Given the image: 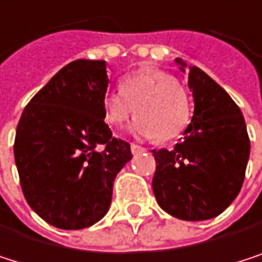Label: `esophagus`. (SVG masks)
I'll return each instance as SVG.
<instances>
[{
  "label": "esophagus",
  "instance_id": "34e87169",
  "mask_svg": "<svg viewBox=\"0 0 262 262\" xmlns=\"http://www.w3.org/2000/svg\"><path fill=\"white\" fill-rule=\"evenodd\" d=\"M130 150H132V154H134V155H138V154L146 152V149H144V147H141V146H138V144H130Z\"/></svg>",
  "mask_w": 262,
  "mask_h": 262
}]
</instances>
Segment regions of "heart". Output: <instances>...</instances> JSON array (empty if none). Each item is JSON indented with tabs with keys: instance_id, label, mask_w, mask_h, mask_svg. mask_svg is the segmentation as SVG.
Returning <instances> with one entry per match:
<instances>
[{
	"instance_id": "1",
	"label": "heart",
	"mask_w": 262,
	"mask_h": 262,
	"mask_svg": "<svg viewBox=\"0 0 262 262\" xmlns=\"http://www.w3.org/2000/svg\"><path fill=\"white\" fill-rule=\"evenodd\" d=\"M104 121L122 127L134 113L138 116L132 132L143 138L169 141L181 135L190 122V102L178 81L157 69H146L125 76L119 90L102 99Z\"/></svg>"
}]
</instances>
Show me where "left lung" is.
Listing matches in <instances>:
<instances>
[{
  "mask_svg": "<svg viewBox=\"0 0 262 262\" xmlns=\"http://www.w3.org/2000/svg\"><path fill=\"white\" fill-rule=\"evenodd\" d=\"M181 70L187 64L177 58ZM195 110L175 149L152 150V187L160 207L184 221L223 213L238 196L250 155L244 116L229 93L196 66H189Z\"/></svg>",
  "mask_w": 262,
  "mask_h": 262,
  "instance_id": "8db88e82",
  "label": "left lung"
}]
</instances>
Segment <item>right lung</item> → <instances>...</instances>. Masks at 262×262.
<instances>
[{"mask_svg": "<svg viewBox=\"0 0 262 262\" xmlns=\"http://www.w3.org/2000/svg\"><path fill=\"white\" fill-rule=\"evenodd\" d=\"M105 61L64 66L26 105L15 137V163L29 206L50 226L79 230L112 203L113 181L132 160L130 144L104 122Z\"/></svg>", "mask_w": 262, "mask_h": 262, "instance_id": "1", "label": "right lung"}]
</instances>
